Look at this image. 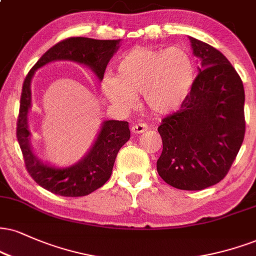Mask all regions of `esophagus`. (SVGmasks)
Returning a JSON list of instances; mask_svg holds the SVG:
<instances>
[{
	"label": "esophagus",
	"instance_id": "obj_1",
	"mask_svg": "<svg viewBox=\"0 0 256 256\" xmlns=\"http://www.w3.org/2000/svg\"><path fill=\"white\" fill-rule=\"evenodd\" d=\"M146 130H148V125L143 124V122H138V124H134L131 128V131L136 134H142V132H146Z\"/></svg>",
	"mask_w": 256,
	"mask_h": 256
}]
</instances>
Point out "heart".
Masks as SVG:
<instances>
[{
  "label": "heart",
  "mask_w": 256,
  "mask_h": 256,
  "mask_svg": "<svg viewBox=\"0 0 256 256\" xmlns=\"http://www.w3.org/2000/svg\"><path fill=\"white\" fill-rule=\"evenodd\" d=\"M116 75L104 76L101 92L122 110L136 106L137 95L152 112L167 114L182 104L194 82V66L181 48L136 46L116 62Z\"/></svg>",
  "instance_id": "heart-1"
}]
</instances>
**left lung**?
I'll list each match as a JSON object with an SVG mask.
<instances>
[{
	"label": "left lung",
	"instance_id": "8db88e82",
	"mask_svg": "<svg viewBox=\"0 0 256 256\" xmlns=\"http://www.w3.org/2000/svg\"><path fill=\"white\" fill-rule=\"evenodd\" d=\"M199 74L176 112L158 126V175L178 190H202L226 178L246 132L242 80L222 52L190 36Z\"/></svg>",
	"mask_w": 256,
	"mask_h": 256
}]
</instances>
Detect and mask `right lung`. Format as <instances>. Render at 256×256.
Masks as SVG:
<instances>
[{"label": "right lung", "mask_w": 256, "mask_h": 256, "mask_svg": "<svg viewBox=\"0 0 256 256\" xmlns=\"http://www.w3.org/2000/svg\"><path fill=\"white\" fill-rule=\"evenodd\" d=\"M118 44L119 40L70 36L46 51L24 78L16 122V138L27 173L48 192L63 196H83L100 188L110 178L118 152L130 140L131 134L128 122L107 120L90 152L78 164L69 168L44 164L36 158L30 146L27 113L30 107V80L36 69L52 60H60L86 64L92 68L98 80H102L107 64L118 48Z\"/></svg>", "instance_id": "right-lung-1"}]
</instances>
